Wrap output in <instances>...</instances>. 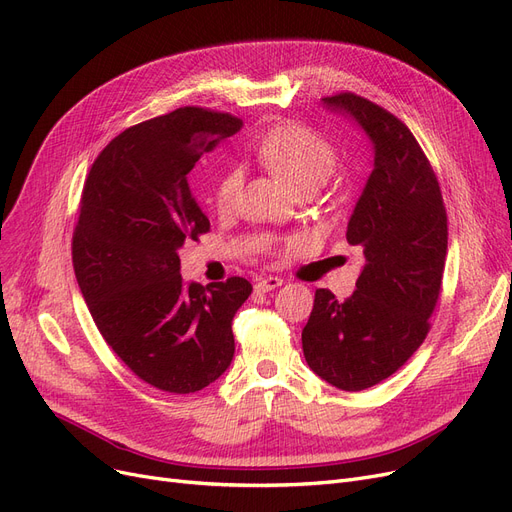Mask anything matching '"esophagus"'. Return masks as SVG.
Masks as SVG:
<instances>
[{"label": "esophagus", "mask_w": 512, "mask_h": 512, "mask_svg": "<svg viewBox=\"0 0 512 512\" xmlns=\"http://www.w3.org/2000/svg\"><path fill=\"white\" fill-rule=\"evenodd\" d=\"M282 284V278L278 276H265V278H259L255 282V291L257 293H268V291H274V288H278Z\"/></svg>", "instance_id": "esophagus-1"}]
</instances>
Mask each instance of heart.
I'll return each mask as SVG.
<instances>
[{"label": "heart", "mask_w": 512, "mask_h": 512, "mask_svg": "<svg viewBox=\"0 0 512 512\" xmlns=\"http://www.w3.org/2000/svg\"><path fill=\"white\" fill-rule=\"evenodd\" d=\"M257 159L274 171L295 192L322 186L337 165V152L326 140L299 123L270 127L255 144ZM240 192V173L226 171L213 188V203L219 211L234 207Z\"/></svg>", "instance_id": "1"}]
</instances>
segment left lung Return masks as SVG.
<instances>
[{"label":"left lung","mask_w":512,"mask_h":512,"mask_svg":"<svg viewBox=\"0 0 512 512\" xmlns=\"http://www.w3.org/2000/svg\"><path fill=\"white\" fill-rule=\"evenodd\" d=\"M322 102L358 123L374 169L347 224L364 251L355 293L318 288L301 332L307 366L343 391H362L402 368L425 341L441 293L448 215L439 182L412 131L389 110L343 92Z\"/></svg>","instance_id":"obj_1"}]
</instances>
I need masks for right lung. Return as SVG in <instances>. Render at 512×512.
Returning a JSON list of instances; mask_svg holds the SVG:
<instances>
[{"mask_svg": "<svg viewBox=\"0 0 512 512\" xmlns=\"http://www.w3.org/2000/svg\"><path fill=\"white\" fill-rule=\"evenodd\" d=\"M242 121L184 106L133 125L94 161L73 232V268L100 335L144 383L201 391L234 358L232 320L249 280L184 282L180 249L209 232L188 173Z\"/></svg>", "mask_w": 512, "mask_h": 512, "instance_id": "add662e5", "label": "right lung"}]
</instances>
